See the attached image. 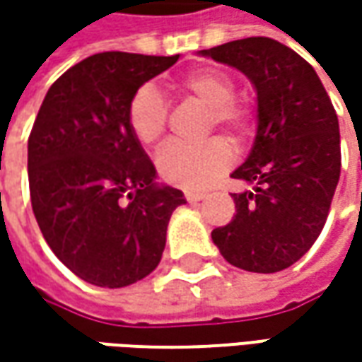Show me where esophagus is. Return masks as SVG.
Wrapping results in <instances>:
<instances>
[{"label":"esophagus","instance_id":"34e87169","mask_svg":"<svg viewBox=\"0 0 362 362\" xmlns=\"http://www.w3.org/2000/svg\"><path fill=\"white\" fill-rule=\"evenodd\" d=\"M203 197H205V193H202V191H185V199H187L189 203L202 202Z\"/></svg>","mask_w":362,"mask_h":362}]
</instances>
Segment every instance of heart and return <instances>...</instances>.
<instances>
[{
    "instance_id": "obj_1",
    "label": "heart",
    "mask_w": 362,
    "mask_h": 362,
    "mask_svg": "<svg viewBox=\"0 0 362 362\" xmlns=\"http://www.w3.org/2000/svg\"><path fill=\"white\" fill-rule=\"evenodd\" d=\"M179 88L189 98L207 106V131L223 129L233 136L247 134L252 127L250 108L235 100V84L219 70H197L181 78ZM169 108L153 84H145L129 100L127 120L132 134L143 145H155L167 129ZM233 160V151L226 139H209L205 143L173 141L160 148L157 157L159 175L171 185L203 189L211 185Z\"/></svg>"
}]
</instances>
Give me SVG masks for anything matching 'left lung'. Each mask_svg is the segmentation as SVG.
<instances>
[{
  "label": "left lung",
  "instance_id": "8db88e82",
  "mask_svg": "<svg viewBox=\"0 0 362 362\" xmlns=\"http://www.w3.org/2000/svg\"><path fill=\"white\" fill-rule=\"evenodd\" d=\"M202 54L238 68L257 92L256 141L231 173L254 191L231 195L235 216L211 231V240L235 268L284 270L327 223L341 177L334 106L313 66L272 37L235 40Z\"/></svg>",
  "mask_w": 362,
  "mask_h": 362
}]
</instances>
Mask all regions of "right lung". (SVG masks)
Segmentation results:
<instances>
[{
    "label": "right lung",
    "instance_id": "obj_1",
    "mask_svg": "<svg viewBox=\"0 0 362 362\" xmlns=\"http://www.w3.org/2000/svg\"><path fill=\"white\" fill-rule=\"evenodd\" d=\"M179 56L103 52L58 78L28 139L35 221L52 252L84 282L122 288L159 266L171 214L185 197L157 185L127 108Z\"/></svg>",
    "mask_w": 362,
    "mask_h": 362
}]
</instances>
